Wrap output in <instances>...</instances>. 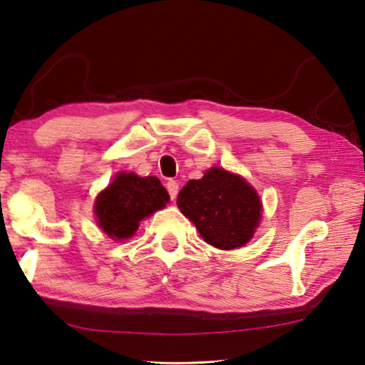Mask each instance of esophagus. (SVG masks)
Listing matches in <instances>:
<instances>
[{
    "mask_svg": "<svg viewBox=\"0 0 365 365\" xmlns=\"http://www.w3.org/2000/svg\"><path fill=\"white\" fill-rule=\"evenodd\" d=\"M165 187H168V191H169L170 200H175L177 195H178V183H177L175 180H169V182H168V185H165Z\"/></svg>",
    "mask_w": 365,
    "mask_h": 365,
    "instance_id": "obj_1",
    "label": "esophagus"
}]
</instances>
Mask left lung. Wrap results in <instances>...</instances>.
I'll return each mask as SVG.
<instances>
[{
    "label": "left lung",
    "mask_w": 365,
    "mask_h": 365,
    "mask_svg": "<svg viewBox=\"0 0 365 365\" xmlns=\"http://www.w3.org/2000/svg\"><path fill=\"white\" fill-rule=\"evenodd\" d=\"M177 205L205 242L219 250H235L248 243L261 219L256 191L242 177L219 168L185 185Z\"/></svg>",
    "instance_id": "obj_1"
}]
</instances>
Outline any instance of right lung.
Listing matches in <instances>:
<instances>
[{
    "instance_id": "obj_1",
    "label": "right lung",
    "mask_w": 365,
    "mask_h": 365,
    "mask_svg": "<svg viewBox=\"0 0 365 365\" xmlns=\"http://www.w3.org/2000/svg\"><path fill=\"white\" fill-rule=\"evenodd\" d=\"M169 201V195L156 177L119 174L98 196V224L110 238L123 240L137 232L140 222Z\"/></svg>"
}]
</instances>
